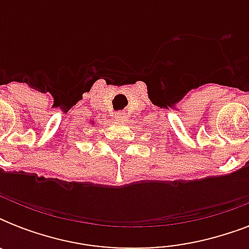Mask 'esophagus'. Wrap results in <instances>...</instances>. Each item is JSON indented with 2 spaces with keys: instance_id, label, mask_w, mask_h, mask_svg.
Returning <instances> with one entry per match:
<instances>
[{
  "instance_id": "obj_1",
  "label": "esophagus",
  "mask_w": 249,
  "mask_h": 249,
  "mask_svg": "<svg viewBox=\"0 0 249 249\" xmlns=\"http://www.w3.org/2000/svg\"><path fill=\"white\" fill-rule=\"evenodd\" d=\"M115 117H116L117 121H123V123H124V121H126L129 119V116L125 112H117L116 115H115Z\"/></svg>"
}]
</instances>
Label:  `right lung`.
<instances>
[{"mask_svg":"<svg viewBox=\"0 0 249 249\" xmlns=\"http://www.w3.org/2000/svg\"><path fill=\"white\" fill-rule=\"evenodd\" d=\"M90 125H94V121H90Z\"/></svg>","mask_w":249,"mask_h":249,"instance_id":"1","label":"right lung"}]
</instances>
